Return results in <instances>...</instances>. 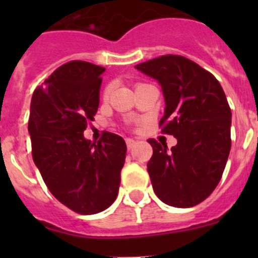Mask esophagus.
I'll use <instances>...</instances> for the list:
<instances>
[{
  "label": "esophagus",
  "mask_w": 258,
  "mask_h": 258,
  "mask_svg": "<svg viewBox=\"0 0 258 258\" xmlns=\"http://www.w3.org/2000/svg\"><path fill=\"white\" fill-rule=\"evenodd\" d=\"M136 143H137V141L132 140V138H127V140H126V147H127V150H132V149H133L134 146H136Z\"/></svg>",
  "instance_id": "esophagus-1"
}]
</instances>
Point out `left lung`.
<instances>
[{
    "instance_id": "1",
    "label": "left lung",
    "mask_w": 258,
    "mask_h": 258,
    "mask_svg": "<svg viewBox=\"0 0 258 258\" xmlns=\"http://www.w3.org/2000/svg\"><path fill=\"white\" fill-rule=\"evenodd\" d=\"M163 90V133L177 145L150 140L154 154L147 172L157 198L168 206L190 208L212 194L231 149V109L217 79L195 61L163 55L136 66Z\"/></svg>"
}]
</instances>
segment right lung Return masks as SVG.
<instances>
[{"instance_id": "obj_1", "label": "right lung", "mask_w": 258, "mask_h": 258, "mask_svg": "<svg viewBox=\"0 0 258 258\" xmlns=\"http://www.w3.org/2000/svg\"><path fill=\"white\" fill-rule=\"evenodd\" d=\"M106 68L72 60L56 68L32 95L28 133L32 156L50 192L80 214L108 208L118 192L126 145L103 134L98 143L84 137L99 106Z\"/></svg>"}]
</instances>
